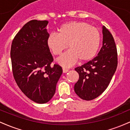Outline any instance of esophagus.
I'll return each instance as SVG.
<instances>
[{"instance_id":"1","label":"esophagus","mask_w":130,"mask_h":130,"mask_svg":"<svg viewBox=\"0 0 130 130\" xmlns=\"http://www.w3.org/2000/svg\"><path fill=\"white\" fill-rule=\"evenodd\" d=\"M62 70H63V73H67L68 71V69H67V68H62Z\"/></svg>"}]
</instances>
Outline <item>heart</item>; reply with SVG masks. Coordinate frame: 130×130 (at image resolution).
Returning <instances> with one entry per match:
<instances>
[{
	"mask_svg": "<svg viewBox=\"0 0 130 130\" xmlns=\"http://www.w3.org/2000/svg\"><path fill=\"white\" fill-rule=\"evenodd\" d=\"M47 45L53 53L59 56L68 47L70 50L57 59L64 67H71L79 60L87 62L97 53L101 35L96 28L81 21L67 22L59 29V34L53 33L47 38Z\"/></svg>",
	"mask_w": 130,
	"mask_h": 130,
	"instance_id": "heart-1",
	"label": "heart"
}]
</instances>
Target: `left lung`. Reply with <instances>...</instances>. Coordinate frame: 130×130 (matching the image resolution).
<instances>
[{
    "mask_svg": "<svg viewBox=\"0 0 130 130\" xmlns=\"http://www.w3.org/2000/svg\"><path fill=\"white\" fill-rule=\"evenodd\" d=\"M102 29L103 46L98 56L74 69L79 76L74 91L84 100L100 96L108 87L117 69V52L114 38L105 27Z\"/></svg>",
    "mask_w": 130,
    "mask_h": 130,
    "instance_id": "obj_1",
    "label": "left lung"
}]
</instances>
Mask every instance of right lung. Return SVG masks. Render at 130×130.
Segmentation results:
<instances>
[{"instance_id":"1","label":"right lung","mask_w":130,"mask_h":130,"mask_svg":"<svg viewBox=\"0 0 130 130\" xmlns=\"http://www.w3.org/2000/svg\"><path fill=\"white\" fill-rule=\"evenodd\" d=\"M47 24V21L35 19L27 22L14 37L10 51L16 84L26 96L39 104L53 98L62 73L60 65H51Z\"/></svg>"}]
</instances>
